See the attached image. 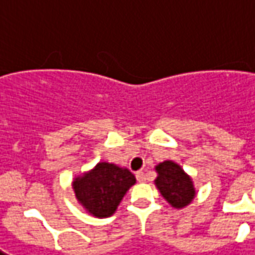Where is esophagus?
I'll return each mask as SVG.
<instances>
[{
	"label": "esophagus",
	"instance_id": "34e87169",
	"mask_svg": "<svg viewBox=\"0 0 255 255\" xmlns=\"http://www.w3.org/2000/svg\"><path fill=\"white\" fill-rule=\"evenodd\" d=\"M136 179H138V182H145V172H143V171H138V172H136Z\"/></svg>",
	"mask_w": 255,
	"mask_h": 255
}]
</instances>
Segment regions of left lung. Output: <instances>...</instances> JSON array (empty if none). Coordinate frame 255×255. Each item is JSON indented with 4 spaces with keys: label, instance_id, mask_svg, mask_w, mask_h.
Returning a JSON list of instances; mask_svg holds the SVG:
<instances>
[{
    "label": "left lung",
    "instance_id": "1",
    "mask_svg": "<svg viewBox=\"0 0 255 255\" xmlns=\"http://www.w3.org/2000/svg\"><path fill=\"white\" fill-rule=\"evenodd\" d=\"M154 170L157 172L154 185L171 207L181 210L193 202L196 196L193 179L178 163L165 160L158 163Z\"/></svg>",
    "mask_w": 255,
    "mask_h": 255
}]
</instances>
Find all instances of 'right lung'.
I'll return each mask as SVG.
<instances>
[{
  "mask_svg": "<svg viewBox=\"0 0 255 255\" xmlns=\"http://www.w3.org/2000/svg\"><path fill=\"white\" fill-rule=\"evenodd\" d=\"M136 179L126 167L99 161L72 182L78 204L92 217L108 218L116 213L128 189Z\"/></svg>",
  "mask_w": 255,
  "mask_h": 255,
  "instance_id": "right-lung-1",
  "label": "right lung"
}]
</instances>
